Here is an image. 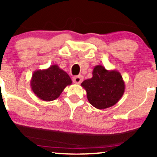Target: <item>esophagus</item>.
<instances>
[{
	"mask_svg": "<svg viewBox=\"0 0 157 157\" xmlns=\"http://www.w3.org/2000/svg\"><path fill=\"white\" fill-rule=\"evenodd\" d=\"M83 80V77L82 75H78V76H75L72 78V81L73 82L75 83H77V84H80L82 82Z\"/></svg>",
	"mask_w": 157,
	"mask_h": 157,
	"instance_id": "34e87169",
	"label": "esophagus"
}]
</instances>
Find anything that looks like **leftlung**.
Listing matches in <instances>:
<instances>
[{
	"instance_id": "left-lung-1",
	"label": "left lung",
	"mask_w": 157,
	"mask_h": 157,
	"mask_svg": "<svg viewBox=\"0 0 157 157\" xmlns=\"http://www.w3.org/2000/svg\"><path fill=\"white\" fill-rule=\"evenodd\" d=\"M89 103L98 109H105L119 101L125 92V82L118 71L102 65L93 69V77L81 83Z\"/></svg>"
}]
</instances>
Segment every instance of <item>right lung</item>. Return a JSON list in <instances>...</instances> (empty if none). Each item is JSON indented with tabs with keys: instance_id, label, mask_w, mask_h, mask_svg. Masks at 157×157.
Here are the masks:
<instances>
[{
	"instance_id": "obj_1",
	"label": "right lung",
	"mask_w": 157,
	"mask_h": 157,
	"mask_svg": "<svg viewBox=\"0 0 157 157\" xmlns=\"http://www.w3.org/2000/svg\"><path fill=\"white\" fill-rule=\"evenodd\" d=\"M72 83L69 75L57 64H53L45 70L34 71L30 81L32 91L44 101L57 99L64 89Z\"/></svg>"
}]
</instances>
